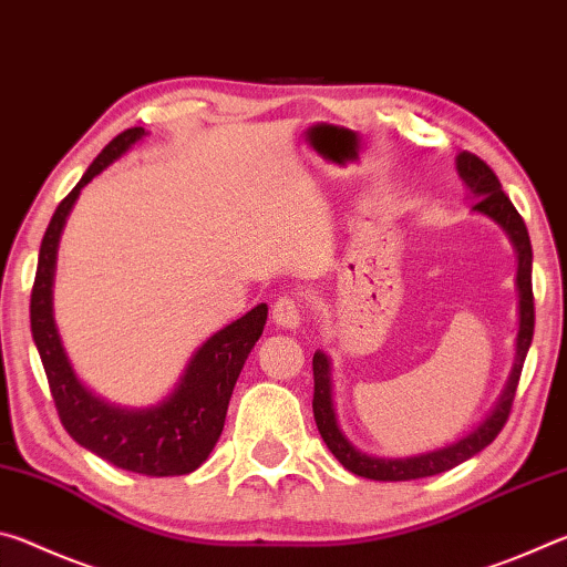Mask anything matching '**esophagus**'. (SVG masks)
Masks as SVG:
<instances>
[{
  "label": "esophagus",
  "mask_w": 567,
  "mask_h": 567,
  "mask_svg": "<svg viewBox=\"0 0 567 567\" xmlns=\"http://www.w3.org/2000/svg\"><path fill=\"white\" fill-rule=\"evenodd\" d=\"M272 322L282 330H297L302 322V307L300 300L292 295H285L272 307Z\"/></svg>",
  "instance_id": "1"
}]
</instances>
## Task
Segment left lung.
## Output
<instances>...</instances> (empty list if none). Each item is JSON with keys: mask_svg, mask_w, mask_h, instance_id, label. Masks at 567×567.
Instances as JSON below:
<instances>
[{"mask_svg": "<svg viewBox=\"0 0 567 567\" xmlns=\"http://www.w3.org/2000/svg\"><path fill=\"white\" fill-rule=\"evenodd\" d=\"M457 172L460 177L465 179L470 187V195L477 203L473 205V213H480L491 217L493 223L501 225L517 252V295H520V330H517V342H515V362L511 370V378H507L501 398L487 412L485 420L480 422L475 430H470L455 443L445 447L430 450V453H420L412 457H375L364 455L354 447L348 437L342 435L338 425V417H334L332 408V382H330V358L324 352H315L312 358V375H315V398H312V412L315 422H318V430L324 440V445L330 447V453L340 460L344 470L350 473L368 477V480H382V483H398V480H417V477H430L437 473H445V470H453L455 465L465 463L480 450H485L493 443L501 433L503 425L511 415L517 380H520L525 354L530 350L533 342V330H535V305H533V247H530V235H527V227L523 217L513 207L511 197L503 192L501 179H497L495 172L485 165L483 159L463 152L457 155Z\"/></svg>", "mask_w": 567, "mask_h": 567, "instance_id": "obj_1", "label": "left lung"}]
</instances>
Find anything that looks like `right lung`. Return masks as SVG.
<instances>
[{
    "label": "right lung",
    "mask_w": 567,
    "mask_h": 567,
    "mask_svg": "<svg viewBox=\"0 0 567 567\" xmlns=\"http://www.w3.org/2000/svg\"><path fill=\"white\" fill-rule=\"evenodd\" d=\"M142 137H145L142 127L117 134L54 209L40 247L30 320L32 338L40 350L47 380H50L54 408L72 440L130 473L169 477L192 473L213 453L215 443L223 435L235 382L243 372L249 350L255 348L265 330L267 305L252 307L243 318L229 322L227 328L217 330L213 338L203 342V348L192 354L177 388L157 405L120 408L104 402L82 385L62 348L52 315L56 245H60L64 223L82 187Z\"/></svg>",
    "instance_id": "1"
}]
</instances>
